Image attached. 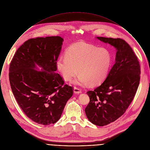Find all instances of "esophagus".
<instances>
[{
  "instance_id": "1",
  "label": "esophagus",
  "mask_w": 150,
  "mask_h": 150,
  "mask_svg": "<svg viewBox=\"0 0 150 150\" xmlns=\"http://www.w3.org/2000/svg\"><path fill=\"white\" fill-rule=\"evenodd\" d=\"M74 93L75 94H80L82 93V91L81 89L77 88H74Z\"/></svg>"
}]
</instances>
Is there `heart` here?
Here are the masks:
<instances>
[{"mask_svg":"<svg viewBox=\"0 0 150 150\" xmlns=\"http://www.w3.org/2000/svg\"><path fill=\"white\" fill-rule=\"evenodd\" d=\"M111 62V54L107 49L78 42L67 49L65 57H60L57 61L56 67L65 81L71 80L78 71L72 83L96 86L107 77Z\"/></svg>","mask_w":150,"mask_h":150,"instance_id":"obj_1","label":"heart"}]
</instances>
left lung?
I'll list each match as a JSON object with an SVG mask.
<instances>
[{
  "mask_svg": "<svg viewBox=\"0 0 150 150\" xmlns=\"http://www.w3.org/2000/svg\"><path fill=\"white\" fill-rule=\"evenodd\" d=\"M114 46L115 62L104 82L93 91L87 92L90 101L85 108L93 124L103 126L118 119L133 100L140 78V66L132 47L120 38L97 37Z\"/></svg>",
  "mask_w": 150,
  "mask_h": 150,
  "instance_id": "8db88e82",
  "label": "left lung"
}]
</instances>
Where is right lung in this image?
I'll return each instance as SVG.
<instances>
[{"label":"right lung","instance_id":"obj_1","mask_svg":"<svg viewBox=\"0 0 150 150\" xmlns=\"http://www.w3.org/2000/svg\"><path fill=\"white\" fill-rule=\"evenodd\" d=\"M63 41L58 36L29 39L18 49L10 64L13 93L26 115L39 124L57 122L73 94L72 88L64 85L56 72Z\"/></svg>","mask_w":150,"mask_h":150}]
</instances>
